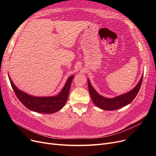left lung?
Here are the masks:
<instances>
[{
    "instance_id": "1",
    "label": "left lung",
    "mask_w": 156,
    "mask_h": 156,
    "mask_svg": "<svg viewBox=\"0 0 156 156\" xmlns=\"http://www.w3.org/2000/svg\"><path fill=\"white\" fill-rule=\"evenodd\" d=\"M143 79V75L138 81V84L132 90L113 98H106L98 94L92 86L90 80L88 79V86L90 95L94 104L103 110L112 111L127 105L135 99L140 88Z\"/></svg>"
}]
</instances>
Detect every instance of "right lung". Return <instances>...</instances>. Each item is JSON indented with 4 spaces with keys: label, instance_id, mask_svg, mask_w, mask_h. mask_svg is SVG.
<instances>
[{
    "label": "right lung",
    "instance_id": "obj_1",
    "mask_svg": "<svg viewBox=\"0 0 156 156\" xmlns=\"http://www.w3.org/2000/svg\"><path fill=\"white\" fill-rule=\"evenodd\" d=\"M9 79L16 95L27 108L33 111L44 114H52L61 109L66 102L71 81L74 75L68 78L66 83L59 94L51 97H35L23 92L13 83L9 75Z\"/></svg>",
    "mask_w": 156,
    "mask_h": 156
}]
</instances>
